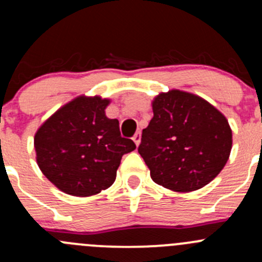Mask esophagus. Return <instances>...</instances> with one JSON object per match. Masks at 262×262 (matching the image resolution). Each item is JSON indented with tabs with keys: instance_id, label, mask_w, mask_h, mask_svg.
<instances>
[{
	"instance_id": "obj_1",
	"label": "esophagus",
	"mask_w": 262,
	"mask_h": 262,
	"mask_svg": "<svg viewBox=\"0 0 262 262\" xmlns=\"http://www.w3.org/2000/svg\"><path fill=\"white\" fill-rule=\"evenodd\" d=\"M133 141H134V143H136V146L138 147L139 143H141V132H137V133L134 134Z\"/></svg>"
}]
</instances>
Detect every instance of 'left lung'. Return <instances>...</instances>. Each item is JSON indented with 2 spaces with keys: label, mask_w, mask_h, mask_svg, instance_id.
I'll return each instance as SVG.
<instances>
[{
  "label": "left lung",
  "mask_w": 262,
  "mask_h": 262,
  "mask_svg": "<svg viewBox=\"0 0 262 262\" xmlns=\"http://www.w3.org/2000/svg\"><path fill=\"white\" fill-rule=\"evenodd\" d=\"M152 109L138 147L152 180L189 192L215 179L232 149L226 116L202 97L180 90L156 96Z\"/></svg>",
  "instance_id": "obj_1"
}]
</instances>
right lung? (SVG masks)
<instances>
[{
    "mask_svg": "<svg viewBox=\"0 0 262 262\" xmlns=\"http://www.w3.org/2000/svg\"><path fill=\"white\" fill-rule=\"evenodd\" d=\"M110 100L78 96L58 109L34 137L36 162L48 180L73 196H91L114 184L123 155L136 149L120 136Z\"/></svg>",
    "mask_w": 262,
    "mask_h": 262,
    "instance_id": "right-lung-1",
    "label": "right lung"
}]
</instances>
